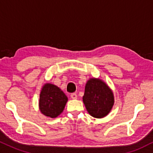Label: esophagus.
<instances>
[{
    "label": "esophagus",
    "instance_id": "obj_1",
    "mask_svg": "<svg viewBox=\"0 0 153 153\" xmlns=\"http://www.w3.org/2000/svg\"><path fill=\"white\" fill-rule=\"evenodd\" d=\"M71 97L72 99H77V94L75 93H73L71 94Z\"/></svg>",
    "mask_w": 153,
    "mask_h": 153
}]
</instances>
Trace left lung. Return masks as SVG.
Listing matches in <instances>:
<instances>
[{
    "mask_svg": "<svg viewBox=\"0 0 153 153\" xmlns=\"http://www.w3.org/2000/svg\"><path fill=\"white\" fill-rule=\"evenodd\" d=\"M83 103L89 115L103 118L108 115L115 103L112 89L100 78H89L85 85Z\"/></svg>",
    "mask_w": 153,
    "mask_h": 153,
    "instance_id": "left-lung-1",
    "label": "left lung"
}]
</instances>
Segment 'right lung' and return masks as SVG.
<instances>
[{"label":"right lung","mask_w":153,"mask_h":153,"mask_svg":"<svg viewBox=\"0 0 153 153\" xmlns=\"http://www.w3.org/2000/svg\"><path fill=\"white\" fill-rule=\"evenodd\" d=\"M68 97L62 89L51 83H45L40 93L39 110L47 117L55 118L64 111Z\"/></svg>","instance_id":"add662e5"}]
</instances>
